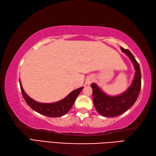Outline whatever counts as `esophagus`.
<instances>
[{"mask_svg":"<svg viewBox=\"0 0 156 156\" xmlns=\"http://www.w3.org/2000/svg\"><path fill=\"white\" fill-rule=\"evenodd\" d=\"M94 80H93V78H89L88 79V80H87V83L88 84H90V83H91V82H92V81H93Z\"/></svg>","mask_w":156,"mask_h":156,"instance_id":"34e87169","label":"esophagus"}]
</instances>
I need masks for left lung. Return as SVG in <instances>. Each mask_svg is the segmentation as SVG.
Returning <instances> with one entry per match:
<instances>
[{
	"instance_id": "1",
	"label": "left lung",
	"mask_w": 156,
	"mask_h": 156,
	"mask_svg": "<svg viewBox=\"0 0 156 156\" xmlns=\"http://www.w3.org/2000/svg\"><path fill=\"white\" fill-rule=\"evenodd\" d=\"M121 49L130 58L136 70L131 87L122 94L111 97L104 93L97 84H91L96 110L100 115L107 117H117L127 111L137 101L141 90V75L140 65L130 51L123 48Z\"/></svg>"
}]
</instances>
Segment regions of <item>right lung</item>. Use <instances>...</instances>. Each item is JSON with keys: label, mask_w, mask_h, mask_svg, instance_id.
Listing matches in <instances>:
<instances>
[{"label": "right lung", "mask_w": 156, "mask_h": 156, "mask_svg": "<svg viewBox=\"0 0 156 156\" xmlns=\"http://www.w3.org/2000/svg\"><path fill=\"white\" fill-rule=\"evenodd\" d=\"M19 84L23 97L29 107L39 113L50 117H59L67 113L72 107L73 104L74 103L78 94L83 89V87H81L74 90L66 98L58 102L54 103H40L33 100L25 93L20 80Z\"/></svg>", "instance_id": "obj_1"}]
</instances>
